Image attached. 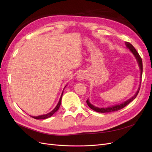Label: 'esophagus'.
Returning a JSON list of instances; mask_svg holds the SVG:
<instances>
[{"instance_id": "obj_1", "label": "esophagus", "mask_w": 152, "mask_h": 152, "mask_svg": "<svg viewBox=\"0 0 152 152\" xmlns=\"http://www.w3.org/2000/svg\"><path fill=\"white\" fill-rule=\"evenodd\" d=\"M86 73L84 72H79V73L77 74V79L78 80H83L86 78Z\"/></svg>"}]
</instances>
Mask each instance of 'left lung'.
Returning <instances> with one entry per match:
<instances>
[{"mask_svg": "<svg viewBox=\"0 0 152 152\" xmlns=\"http://www.w3.org/2000/svg\"><path fill=\"white\" fill-rule=\"evenodd\" d=\"M126 46L127 47V48L131 50V51L133 53V54L134 55V56L136 57L137 61V63H138V65L140 66V70H141V80L142 73V59H141V56H140V54H138V53L137 52V50H136V49L134 48V46H133V45L131 43L126 42ZM140 87H139L138 90H137V91L136 92V93L134 96H133L132 98H131L127 100L126 102H124L122 104L115 105V106H113V107H108V108H98V107H94V106H93V104H91L89 103L88 99L86 101V103H87V105H88L91 109H93V110H94V111L97 112H99V113H108V112H112L118 111V110H121L122 108L125 107L126 106H127L129 103H131V102H132V101L136 98V96H137V94H138L139 91H140Z\"/></svg>", "mask_w": 152, "mask_h": 152, "instance_id": "left-lung-1", "label": "left lung"}]
</instances>
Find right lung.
Returning a JSON list of instances; mask_svg holds the SVG:
<instances>
[{"label":"right lung","instance_id":"right-lung-1","mask_svg":"<svg viewBox=\"0 0 152 152\" xmlns=\"http://www.w3.org/2000/svg\"><path fill=\"white\" fill-rule=\"evenodd\" d=\"M63 93L61 94V98H60V99H59V102H58L57 106L54 108V109L53 110V111H51L50 112H49V113H48L47 114H45V115H39V116H37V117H33L35 119H45V118H49L50 117H51L55 112H56L58 111L59 107H60L61 103V98H62V96H63Z\"/></svg>","mask_w":152,"mask_h":152}]
</instances>
